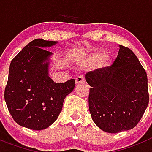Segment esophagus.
I'll use <instances>...</instances> for the list:
<instances>
[{
    "mask_svg": "<svg viewBox=\"0 0 152 152\" xmlns=\"http://www.w3.org/2000/svg\"><path fill=\"white\" fill-rule=\"evenodd\" d=\"M75 81H76V84H80L81 83H84L85 82V77L83 76H78L76 78Z\"/></svg>",
    "mask_w": 152,
    "mask_h": 152,
    "instance_id": "34e87169",
    "label": "esophagus"
}]
</instances>
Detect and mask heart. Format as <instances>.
Wrapping results in <instances>:
<instances>
[{
	"label": "heart",
	"mask_w": 152,
	"mask_h": 152,
	"mask_svg": "<svg viewBox=\"0 0 152 152\" xmlns=\"http://www.w3.org/2000/svg\"><path fill=\"white\" fill-rule=\"evenodd\" d=\"M89 61L90 63H96L99 61V66L101 67H108L112 63V58L106 55V52L103 50H99L92 53L89 57Z\"/></svg>",
	"instance_id": "obj_1"
}]
</instances>
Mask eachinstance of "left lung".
Segmentation results:
<instances>
[{"label": "left lung", "instance_id": "obj_1", "mask_svg": "<svg viewBox=\"0 0 152 152\" xmlns=\"http://www.w3.org/2000/svg\"><path fill=\"white\" fill-rule=\"evenodd\" d=\"M86 80L91 86L89 112L100 129L118 133L134 128L149 96L146 72L130 49L119 45L113 65L88 72Z\"/></svg>", "mask_w": 152, "mask_h": 152}]
</instances>
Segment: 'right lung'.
I'll return each instance as SVG.
<instances>
[{"instance_id":"add662e5","label":"right lung","mask_w":152,"mask_h":152,"mask_svg":"<svg viewBox=\"0 0 152 152\" xmlns=\"http://www.w3.org/2000/svg\"><path fill=\"white\" fill-rule=\"evenodd\" d=\"M56 43L34 39L10 63L4 99L14 121L23 127L43 130L52 125L74 89V79L57 83L49 76L53 53L46 48Z\"/></svg>"}]
</instances>
